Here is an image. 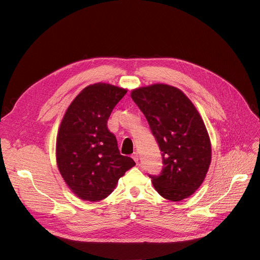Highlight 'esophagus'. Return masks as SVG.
Returning <instances> with one entry per match:
<instances>
[{"instance_id":"esophagus-1","label":"esophagus","mask_w":260,"mask_h":260,"mask_svg":"<svg viewBox=\"0 0 260 260\" xmlns=\"http://www.w3.org/2000/svg\"><path fill=\"white\" fill-rule=\"evenodd\" d=\"M132 158L138 164L139 162V155H138V153L137 152H134L133 153V155H132Z\"/></svg>"}]
</instances>
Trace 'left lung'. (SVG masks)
I'll use <instances>...</instances> for the list:
<instances>
[{
	"mask_svg": "<svg viewBox=\"0 0 260 260\" xmlns=\"http://www.w3.org/2000/svg\"><path fill=\"white\" fill-rule=\"evenodd\" d=\"M131 96L161 151L162 171L150 176L154 188L173 202L187 199L204 182L212 158L210 137L199 111L182 90L164 83L136 88Z\"/></svg>",
	"mask_w": 260,
	"mask_h": 260,
	"instance_id": "obj_1",
	"label": "left lung"
}]
</instances>
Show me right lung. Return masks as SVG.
<instances>
[{
    "label": "right lung",
    "instance_id": "obj_1",
    "mask_svg": "<svg viewBox=\"0 0 260 260\" xmlns=\"http://www.w3.org/2000/svg\"><path fill=\"white\" fill-rule=\"evenodd\" d=\"M126 89L109 84L86 86L73 100L56 137V164L72 192L99 202L115 189L118 180L136 164L120 154L107 121Z\"/></svg>",
    "mask_w": 260,
    "mask_h": 260
}]
</instances>
